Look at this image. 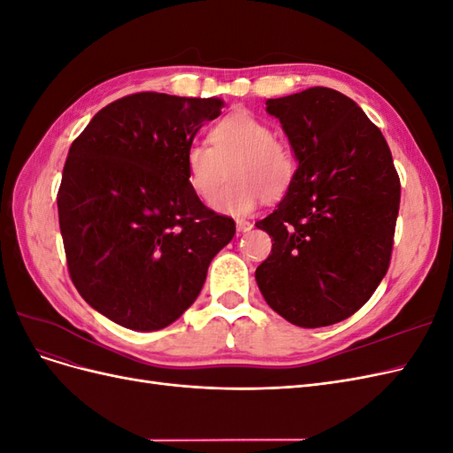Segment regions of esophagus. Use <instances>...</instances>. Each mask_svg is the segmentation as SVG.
<instances>
[{"instance_id": "obj_1", "label": "esophagus", "mask_w": 453, "mask_h": 453, "mask_svg": "<svg viewBox=\"0 0 453 453\" xmlns=\"http://www.w3.org/2000/svg\"><path fill=\"white\" fill-rule=\"evenodd\" d=\"M236 228H238L240 234H245V232H250L253 228V225L250 221H245V219H238Z\"/></svg>"}]
</instances>
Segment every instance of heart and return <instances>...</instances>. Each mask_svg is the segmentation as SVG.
I'll return each instance as SVG.
<instances>
[{
	"mask_svg": "<svg viewBox=\"0 0 453 453\" xmlns=\"http://www.w3.org/2000/svg\"><path fill=\"white\" fill-rule=\"evenodd\" d=\"M210 145H188L183 164L190 190L205 202L226 181L228 168L232 183L211 203L219 213L248 215L263 198L280 200L289 190L295 177L291 149L255 115H226L211 128Z\"/></svg>",
	"mask_w": 453,
	"mask_h": 453,
	"instance_id": "b5f03b06",
	"label": "heart"
}]
</instances>
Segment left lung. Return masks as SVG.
<instances>
[{"label": "left lung", "instance_id": "8db88e82", "mask_svg": "<svg viewBox=\"0 0 453 453\" xmlns=\"http://www.w3.org/2000/svg\"><path fill=\"white\" fill-rule=\"evenodd\" d=\"M298 168L258 228L272 253L255 272L268 306L315 328L344 321L372 296L391 260L401 181L380 128L348 96L311 87L268 100Z\"/></svg>", "mask_w": 453, "mask_h": 453}]
</instances>
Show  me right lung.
I'll return each mask as SVG.
<instances>
[{
	"label": "right lung",
	"instance_id": "add662e5",
	"mask_svg": "<svg viewBox=\"0 0 453 453\" xmlns=\"http://www.w3.org/2000/svg\"><path fill=\"white\" fill-rule=\"evenodd\" d=\"M223 100L138 92L105 105L72 143L58 221L72 281L107 319L158 331L195 303L236 223L190 190L183 157Z\"/></svg>",
	"mask_w": 453,
	"mask_h": 453
}]
</instances>
